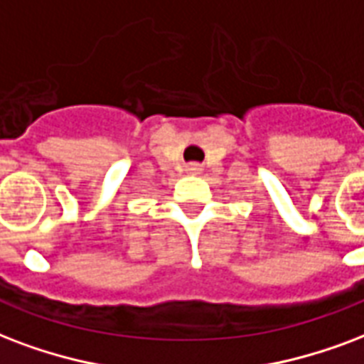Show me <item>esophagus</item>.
I'll use <instances>...</instances> for the list:
<instances>
[{
  "label": "esophagus",
  "instance_id": "34e87169",
  "mask_svg": "<svg viewBox=\"0 0 364 364\" xmlns=\"http://www.w3.org/2000/svg\"><path fill=\"white\" fill-rule=\"evenodd\" d=\"M185 171L191 173V176H198V173L202 171L200 164H187V166H185Z\"/></svg>",
  "mask_w": 364,
  "mask_h": 364
}]
</instances>
